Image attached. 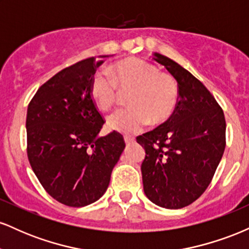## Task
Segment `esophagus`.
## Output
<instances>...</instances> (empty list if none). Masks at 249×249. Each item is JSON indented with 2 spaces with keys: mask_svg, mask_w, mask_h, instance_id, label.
<instances>
[{
  "mask_svg": "<svg viewBox=\"0 0 249 249\" xmlns=\"http://www.w3.org/2000/svg\"><path fill=\"white\" fill-rule=\"evenodd\" d=\"M124 141L128 145V144H132V142H134V138H132V137H130V136H125Z\"/></svg>",
  "mask_w": 249,
  "mask_h": 249,
  "instance_id": "obj_1",
  "label": "esophagus"
}]
</instances>
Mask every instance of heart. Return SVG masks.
Listing matches in <instances>:
<instances>
[{
    "instance_id": "b5f03b06",
    "label": "heart",
    "mask_w": 249,
    "mask_h": 249,
    "mask_svg": "<svg viewBox=\"0 0 249 249\" xmlns=\"http://www.w3.org/2000/svg\"><path fill=\"white\" fill-rule=\"evenodd\" d=\"M98 71L90 83V96L96 107L108 112L118 98V89L130 91V107L117 111L108 118L111 130L123 133L139 132L150 124H161L173 115L178 104V85L171 75L159 72L157 67L141 58H126Z\"/></svg>"
}]
</instances>
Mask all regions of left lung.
<instances>
[{
	"label": "left lung",
	"instance_id": "8db88e82",
	"mask_svg": "<svg viewBox=\"0 0 249 249\" xmlns=\"http://www.w3.org/2000/svg\"><path fill=\"white\" fill-rule=\"evenodd\" d=\"M178 83L173 115L137 142L145 148L144 192L153 204L178 210L192 204L212 181L226 146L224 111L206 87L172 59L154 53Z\"/></svg>",
	"mask_w": 249,
	"mask_h": 249
}]
</instances>
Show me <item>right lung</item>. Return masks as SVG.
Wrapping results in <instances>:
<instances>
[{
  "label": "right lung",
  "instance_id": "obj_1",
  "mask_svg": "<svg viewBox=\"0 0 249 249\" xmlns=\"http://www.w3.org/2000/svg\"><path fill=\"white\" fill-rule=\"evenodd\" d=\"M102 63L90 57L65 68L45 82L28 105L31 168L44 190L70 207L101 198L125 147L116 131L98 136L105 121L90 96V83Z\"/></svg>",
  "mask_w": 249,
  "mask_h": 249
}]
</instances>
